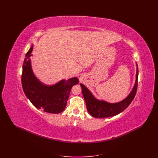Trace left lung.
<instances>
[{"label": "left lung", "mask_w": 158, "mask_h": 158, "mask_svg": "<svg viewBox=\"0 0 158 158\" xmlns=\"http://www.w3.org/2000/svg\"><path fill=\"white\" fill-rule=\"evenodd\" d=\"M135 85L130 95L125 99L118 103H108L104 101H99L95 98L88 89L82 83L81 86L82 90L83 96L85 99L86 108L90 115L95 118H103L116 115L123 111L131 104L135 97L137 89L138 69L135 76Z\"/></svg>", "instance_id": "left-lung-1"}]
</instances>
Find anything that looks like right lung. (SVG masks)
<instances>
[{
    "instance_id": "1",
    "label": "right lung",
    "mask_w": 158,
    "mask_h": 158,
    "mask_svg": "<svg viewBox=\"0 0 158 158\" xmlns=\"http://www.w3.org/2000/svg\"><path fill=\"white\" fill-rule=\"evenodd\" d=\"M32 46L25 55L21 77L23 90L31 102L37 108L43 109L47 113L58 114L64 111L71 89L79 83L77 77L61 81L53 86L40 82L31 69L30 57Z\"/></svg>"
}]
</instances>
